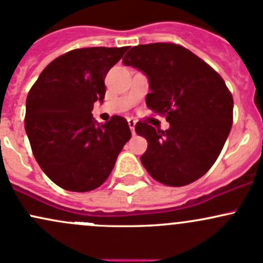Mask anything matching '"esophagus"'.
<instances>
[{
  "label": "esophagus",
  "mask_w": 263,
  "mask_h": 263,
  "mask_svg": "<svg viewBox=\"0 0 263 263\" xmlns=\"http://www.w3.org/2000/svg\"><path fill=\"white\" fill-rule=\"evenodd\" d=\"M128 124H129V128H130V130L133 133V135H134L135 134V120H133V119H129Z\"/></svg>",
  "instance_id": "obj_1"
}]
</instances>
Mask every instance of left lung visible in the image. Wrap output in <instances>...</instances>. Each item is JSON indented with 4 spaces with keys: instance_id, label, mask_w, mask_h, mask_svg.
Listing matches in <instances>:
<instances>
[{
    "instance_id": "1",
    "label": "left lung",
    "mask_w": 263,
    "mask_h": 263,
    "mask_svg": "<svg viewBox=\"0 0 263 263\" xmlns=\"http://www.w3.org/2000/svg\"><path fill=\"white\" fill-rule=\"evenodd\" d=\"M124 66L144 73L151 93L145 104L166 115L170 128L135 125L148 148L142 164L158 182L185 186L199 180L215 163L233 121V97L223 78L186 48L171 43L133 47Z\"/></svg>"
}]
</instances>
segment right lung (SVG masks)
Instances as JSON below:
<instances>
[{"mask_svg": "<svg viewBox=\"0 0 263 263\" xmlns=\"http://www.w3.org/2000/svg\"><path fill=\"white\" fill-rule=\"evenodd\" d=\"M128 47L83 48L54 59L26 99L25 130L43 172L59 187L86 192L101 186L132 133L121 116L100 124L105 77Z\"/></svg>", "mask_w": 263, "mask_h": 263, "instance_id": "add662e5", "label": "right lung"}]
</instances>
